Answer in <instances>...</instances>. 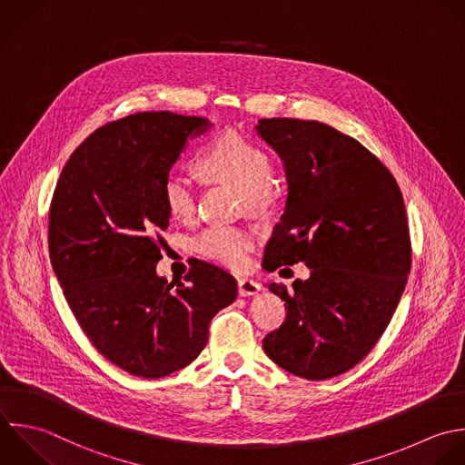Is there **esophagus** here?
<instances>
[{"mask_svg": "<svg viewBox=\"0 0 465 465\" xmlns=\"http://www.w3.org/2000/svg\"><path fill=\"white\" fill-rule=\"evenodd\" d=\"M237 286H239V295L241 297H252V295H257L261 292V284L252 281V279H239Z\"/></svg>", "mask_w": 465, "mask_h": 465, "instance_id": "1", "label": "esophagus"}]
</instances>
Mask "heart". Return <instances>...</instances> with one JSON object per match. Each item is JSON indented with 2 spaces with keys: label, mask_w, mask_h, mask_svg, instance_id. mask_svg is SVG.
Here are the masks:
<instances>
[{
  "label": "heart",
  "mask_w": 465,
  "mask_h": 465,
  "mask_svg": "<svg viewBox=\"0 0 465 465\" xmlns=\"http://www.w3.org/2000/svg\"><path fill=\"white\" fill-rule=\"evenodd\" d=\"M197 166L206 181L228 184L241 192L246 208L252 212L268 208L275 197V188L270 181V155L237 132H226L212 141L201 153ZM163 197L175 219L188 221L195 215V190L183 173L172 172L166 175ZM253 246L255 233L241 226H208L192 241L197 255L230 270L244 268Z\"/></svg>",
  "instance_id": "1"
}]
</instances>
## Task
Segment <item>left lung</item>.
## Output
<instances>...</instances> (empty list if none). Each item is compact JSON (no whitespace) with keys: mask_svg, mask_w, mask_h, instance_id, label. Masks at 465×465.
Here are the masks:
<instances>
[{"mask_svg":"<svg viewBox=\"0 0 465 465\" xmlns=\"http://www.w3.org/2000/svg\"><path fill=\"white\" fill-rule=\"evenodd\" d=\"M257 132L288 177L262 268L306 262L312 270L293 290L268 284L284 301L286 319L262 348L282 370L326 381L368 357L399 306L411 270L404 197L375 153L330 124L272 117Z\"/></svg>","mask_w":465,"mask_h":465,"instance_id":"left-lung-1","label":"left lung"}]
</instances>
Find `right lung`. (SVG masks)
Segmentation results:
<instances>
[{
  "label": "right lung",
  "mask_w": 465,
  "mask_h": 465,
  "mask_svg": "<svg viewBox=\"0 0 465 465\" xmlns=\"http://www.w3.org/2000/svg\"><path fill=\"white\" fill-rule=\"evenodd\" d=\"M204 117L137 112L92 132L68 157L48 212V252L92 346L134 377L183 370L208 342L235 279L195 261L184 281L157 277L170 221L163 183Z\"/></svg>",
  "instance_id": "obj_1"
}]
</instances>
